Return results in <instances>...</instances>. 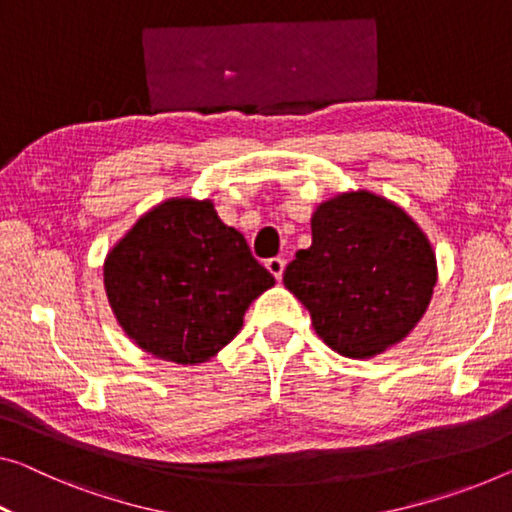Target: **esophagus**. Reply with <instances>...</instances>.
Returning a JSON list of instances; mask_svg holds the SVG:
<instances>
[{"label":"esophagus","instance_id":"1","mask_svg":"<svg viewBox=\"0 0 512 512\" xmlns=\"http://www.w3.org/2000/svg\"><path fill=\"white\" fill-rule=\"evenodd\" d=\"M266 269H269L273 273V278L280 282L282 280V271H285V259H282V257L266 259Z\"/></svg>","mask_w":512,"mask_h":512}]
</instances>
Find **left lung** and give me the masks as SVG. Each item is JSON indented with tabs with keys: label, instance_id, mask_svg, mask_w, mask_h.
Here are the masks:
<instances>
[{
	"label": "left lung",
	"instance_id": "8db88e82",
	"mask_svg": "<svg viewBox=\"0 0 512 512\" xmlns=\"http://www.w3.org/2000/svg\"><path fill=\"white\" fill-rule=\"evenodd\" d=\"M310 230V248L296 253L282 282L319 338L347 358H372L407 338L439 278L416 220L386 197L349 190L319 204Z\"/></svg>",
	"mask_w": 512,
	"mask_h": 512
}]
</instances>
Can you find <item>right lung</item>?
<instances>
[{"label":"right lung","instance_id":"obj_1","mask_svg":"<svg viewBox=\"0 0 512 512\" xmlns=\"http://www.w3.org/2000/svg\"><path fill=\"white\" fill-rule=\"evenodd\" d=\"M103 285L114 319L142 352L200 365L230 345L276 278L211 200L170 197L108 250Z\"/></svg>","mask_w":512,"mask_h":512}]
</instances>
